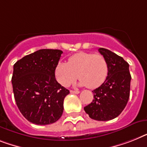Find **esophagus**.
<instances>
[{
    "label": "esophagus",
    "mask_w": 147,
    "mask_h": 147,
    "mask_svg": "<svg viewBox=\"0 0 147 147\" xmlns=\"http://www.w3.org/2000/svg\"><path fill=\"white\" fill-rule=\"evenodd\" d=\"M71 93H72V94H79V93H80V91H78V90H71Z\"/></svg>",
    "instance_id": "obj_1"
}]
</instances>
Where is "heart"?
<instances>
[{
  "mask_svg": "<svg viewBox=\"0 0 147 147\" xmlns=\"http://www.w3.org/2000/svg\"><path fill=\"white\" fill-rule=\"evenodd\" d=\"M108 62L102 55L81 52L71 56L67 63L59 61L55 68V76L59 84L67 87L77 78L80 85L93 89L106 80Z\"/></svg>",
  "mask_w": 147,
  "mask_h": 147,
  "instance_id": "1",
  "label": "heart"
}]
</instances>
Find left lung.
<instances>
[{"label":"left lung","mask_w":147,"mask_h":147,"mask_svg":"<svg viewBox=\"0 0 147 147\" xmlns=\"http://www.w3.org/2000/svg\"><path fill=\"white\" fill-rule=\"evenodd\" d=\"M98 51L108 62V75L104 83L92 91L94 99L84 110L92 119L108 121L117 117L125 107L131 76L129 65L123 58L104 48Z\"/></svg>","instance_id":"1"}]
</instances>
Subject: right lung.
<instances>
[{
    "label": "right lung",
    "mask_w": 147,
    "mask_h": 147,
    "mask_svg": "<svg viewBox=\"0 0 147 147\" xmlns=\"http://www.w3.org/2000/svg\"><path fill=\"white\" fill-rule=\"evenodd\" d=\"M62 53L59 49H40L17 61L13 66L12 84L17 107L34 124H53L62 115L64 99L70 92L55 76Z\"/></svg>",
    "instance_id": "obj_1"
}]
</instances>
